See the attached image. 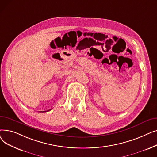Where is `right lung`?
Wrapping results in <instances>:
<instances>
[{
	"label": "right lung",
	"mask_w": 157,
	"mask_h": 157,
	"mask_svg": "<svg viewBox=\"0 0 157 157\" xmlns=\"http://www.w3.org/2000/svg\"><path fill=\"white\" fill-rule=\"evenodd\" d=\"M49 110H50V109H49ZM49 110H48V111H49ZM46 111H44V112H46ZM41 112H42V111H41Z\"/></svg>",
	"instance_id": "1"
}]
</instances>
